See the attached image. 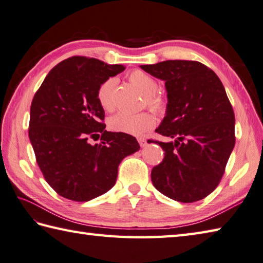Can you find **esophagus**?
<instances>
[{
	"mask_svg": "<svg viewBox=\"0 0 263 263\" xmlns=\"http://www.w3.org/2000/svg\"><path fill=\"white\" fill-rule=\"evenodd\" d=\"M138 141H139V145H140V147H146V145H147V140L145 138H139L138 139Z\"/></svg>",
	"mask_w": 263,
	"mask_h": 263,
	"instance_id": "34e87169",
	"label": "esophagus"
}]
</instances>
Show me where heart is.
I'll use <instances>...</instances> for the list:
<instances>
[{"label": "heart", "instance_id": "b5f03b06", "mask_svg": "<svg viewBox=\"0 0 263 263\" xmlns=\"http://www.w3.org/2000/svg\"><path fill=\"white\" fill-rule=\"evenodd\" d=\"M130 83L145 96L146 105L149 109L161 114L166 109V99L161 95H157L158 84L153 76L142 70H133L128 74ZM115 81L108 79L102 83L97 92V98L100 106L106 110L112 108V89H114ZM109 127L115 132L126 133L131 136H142L155 125V120L149 112H131L121 111L109 118Z\"/></svg>", "mask_w": 263, "mask_h": 263}]
</instances>
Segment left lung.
Masks as SVG:
<instances>
[{
	"label": "left lung",
	"instance_id": "left-lung-1",
	"mask_svg": "<svg viewBox=\"0 0 263 263\" xmlns=\"http://www.w3.org/2000/svg\"><path fill=\"white\" fill-rule=\"evenodd\" d=\"M141 68L165 81L166 116L156 130L170 142L152 170L159 193L182 203L203 199L218 187L235 146V114L221 81L194 60H166Z\"/></svg>",
	"mask_w": 263,
	"mask_h": 263
}]
</instances>
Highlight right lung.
Wrapping results in <instances>:
<instances>
[{
	"label": "right lung",
	"instance_id": "right-lung-1",
	"mask_svg": "<svg viewBox=\"0 0 263 263\" xmlns=\"http://www.w3.org/2000/svg\"><path fill=\"white\" fill-rule=\"evenodd\" d=\"M124 69L74 55L54 66L36 91L29 140L44 179L60 196L87 202L107 193L122 159L140 148L135 137L105 130V110L97 98L99 86ZM99 137L100 144L88 142Z\"/></svg>",
	"mask_w": 263,
	"mask_h": 263
}]
</instances>
